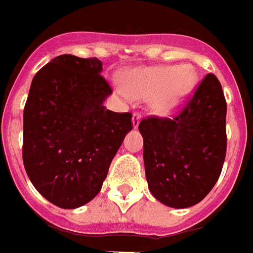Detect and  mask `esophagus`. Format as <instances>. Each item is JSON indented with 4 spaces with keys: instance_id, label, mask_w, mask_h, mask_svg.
<instances>
[{
    "instance_id": "1",
    "label": "esophagus",
    "mask_w": 253,
    "mask_h": 253,
    "mask_svg": "<svg viewBox=\"0 0 253 253\" xmlns=\"http://www.w3.org/2000/svg\"><path fill=\"white\" fill-rule=\"evenodd\" d=\"M140 118H141V114L139 112H135L132 116V126L133 128H136L139 126V122H140Z\"/></svg>"
}]
</instances>
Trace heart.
Here are the masks:
<instances>
[{
    "label": "heart",
    "instance_id": "1",
    "mask_svg": "<svg viewBox=\"0 0 253 253\" xmlns=\"http://www.w3.org/2000/svg\"><path fill=\"white\" fill-rule=\"evenodd\" d=\"M195 83L196 74L190 67H149L126 74L123 92L136 98H152L155 112L171 114L182 106Z\"/></svg>",
    "mask_w": 253,
    "mask_h": 253
}]
</instances>
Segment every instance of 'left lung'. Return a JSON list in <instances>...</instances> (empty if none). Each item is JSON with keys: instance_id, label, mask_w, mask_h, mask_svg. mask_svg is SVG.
<instances>
[{"instance_id": "1", "label": "left lung", "mask_w": 253, "mask_h": 253, "mask_svg": "<svg viewBox=\"0 0 253 253\" xmlns=\"http://www.w3.org/2000/svg\"><path fill=\"white\" fill-rule=\"evenodd\" d=\"M226 109L219 80L208 74L173 118L139 123L148 187L162 204L188 208L214 187L226 156Z\"/></svg>"}]
</instances>
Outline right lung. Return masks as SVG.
I'll use <instances>...</instances> for the list:
<instances>
[{
  "instance_id": "right-lung-1",
  "label": "right lung",
  "mask_w": 253,
  "mask_h": 253,
  "mask_svg": "<svg viewBox=\"0 0 253 253\" xmlns=\"http://www.w3.org/2000/svg\"><path fill=\"white\" fill-rule=\"evenodd\" d=\"M96 57L62 54L39 70L23 112L24 169L52 204L74 209L100 192L132 114L104 106L113 89Z\"/></svg>"
}]
</instances>
